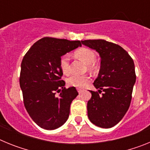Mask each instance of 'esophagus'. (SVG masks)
Here are the masks:
<instances>
[{"instance_id": "34e87169", "label": "esophagus", "mask_w": 150, "mask_h": 150, "mask_svg": "<svg viewBox=\"0 0 150 150\" xmlns=\"http://www.w3.org/2000/svg\"><path fill=\"white\" fill-rule=\"evenodd\" d=\"M77 91L79 92V94H81L83 91V89H82V88H77Z\"/></svg>"}]
</instances>
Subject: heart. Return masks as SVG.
Masks as SVG:
<instances>
[{
	"mask_svg": "<svg viewBox=\"0 0 150 150\" xmlns=\"http://www.w3.org/2000/svg\"><path fill=\"white\" fill-rule=\"evenodd\" d=\"M75 55L85 64H86L90 71H95L96 67L94 62L96 60V54L93 50L88 48H80L75 52ZM59 65L64 74H68L70 73V59L68 55H64L61 57ZM89 81L90 77L88 75H72L67 79V83L70 86L79 88L85 87Z\"/></svg>",
	"mask_w": 150,
	"mask_h": 150,
	"instance_id": "obj_1",
	"label": "heart"
}]
</instances>
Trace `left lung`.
<instances>
[{"mask_svg": "<svg viewBox=\"0 0 150 150\" xmlns=\"http://www.w3.org/2000/svg\"><path fill=\"white\" fill-rule=\"evenodd\" d=\"M81 43L100 57L98 76L94 81L98 92L89 91L91 98L87 104L88 117L96 126L112 128L121 121L131 104L136 81L134 61L121 46L104 40ZM101 91L104 92L99 95Z\"/></svg>", "mask_w": 150, "mask_h": 150, "instance_id": "1", "label": "left lung"}]
</instances>
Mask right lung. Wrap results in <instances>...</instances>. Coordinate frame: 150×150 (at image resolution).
<instances>
[{"mask_svg":"<svg viewBox=\"0 0 150 150\" xmlns=\"http://www.w3.org/2000/svg\"><path fill=\"white\" fill-rule=\"evenodd\" d=\"M79 40L43 38L37 41L21 64L20 87L29 116L40 128L54 130L63 125L70 114L75 87L65 88L61 79V57L81 46ZM57 91L59 96L55 95Z\"/></svg>","mask_w":150,"mask_h":150,"instance_id":"add662e5","label":"right lung"}]
</instances>
